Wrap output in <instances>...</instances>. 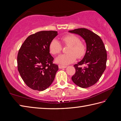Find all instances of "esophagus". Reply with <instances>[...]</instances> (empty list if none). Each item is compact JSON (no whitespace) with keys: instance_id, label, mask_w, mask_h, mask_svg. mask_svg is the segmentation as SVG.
Here are the masks:
<instances>
[{"instance_id":"34e87169","label":"esophagus","mask_w":121,"mask_h":121,"mask_svg":"<svg viewBox=\"0 0 121 121\" xmlns=\"http://www.w3.org/2000/svg\"><path fill=\"white\" fill-rule=\"evenodd\" d=\"M58 67L60 69H63V68H66L67 67L66 66H64V65H59Z\"/></svg>"}]
</instances>
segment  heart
Listing matches in <instances>:
<instances>
[{"mask_svg":"<svg viewBox=\"0 0 121 121\" xmlns=\"http://www.w3.org/2000/svg\"><path fill=\"white\" fill-rule=\"evenodd\" d=\"M64 45L69 46L67 54L58 56L56 61L61 65H68L73 63L76 58H81L85 54L86 47L85 44L80 42L79 38L74 34H67L60 38ZM62 50V46L56 39H53L49 45V51L53 55L60 54Z\"/></svg>","mask_w":121,"mask_h":121,"instance_id":"heart-1","label":"heart"}]
</instances>
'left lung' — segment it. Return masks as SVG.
I'll use <instances>...</instances> for the list:
<instances>
[{
	"label": "left lung",
	"mask_w": 121,
	"mask_h": 121,
	"mask_svg": "<svg viewBox=\"0 0 121 121\" xmlns=\"http://www.w3.org/2000/svg\"><path fill=\"white\" fill-rule=\"evenodd\" d=\"M69 32L80 35L87 45L83 59L74 65L75 73L72 80L81 88L92 86L99 80L106 68L107 55L104 44L99 35L88 29L78 28ZM83 64L85 66L82 68L80 66Z\"/></svg>",
	"instance_id": "obj_1"
}]
</instances>
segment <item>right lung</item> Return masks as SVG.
<instances>
[{"mask_svg": "<svg viewBox=\"0 0 121 121\" xmlns=\"http://www.w3.org/2000/svg\"><path fill=\"white\" fill-rule=\"evenodd\" d=\"M57 35L55 31H42L29 36L19 50L17 68L23 82L32 89L43 91L54 81L58 65L53 63L49 45Z\"/></svg>", "mask_w": 121, "mask_h": 121, "instance_id": "add662e5", "label": "right lung"}]
</instances>
